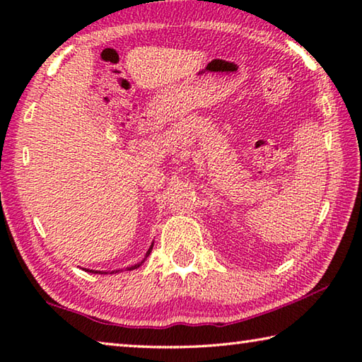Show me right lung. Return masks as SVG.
Returning <instances> with one entry per match:
<instances>
[{
    "label": "right lung",
    "mask_w": 362,
    "mask_h": 362,
    "mask_svg": "<svg viewBox=\"0 0 362 362\" xmlns=\"http://www.w3.org/2000/svg\"><path fill=\"white\" fill-rule=\"evenodd\" d=\"M151 249H153V243H151V246H150V249L146 250V254H145V259L142 260V262H139V263H134V265H131V267H127L126 268V272H131V269H136V268H139L140 265H142V263L146 260V257H148L150 254H151ZM86 272H89V273H99V274H107V272H97V269H86ZM118 272H121V269H113L112 273H118Z\"/></svg>",
    "instance_id": "1"
}]
</instances>
